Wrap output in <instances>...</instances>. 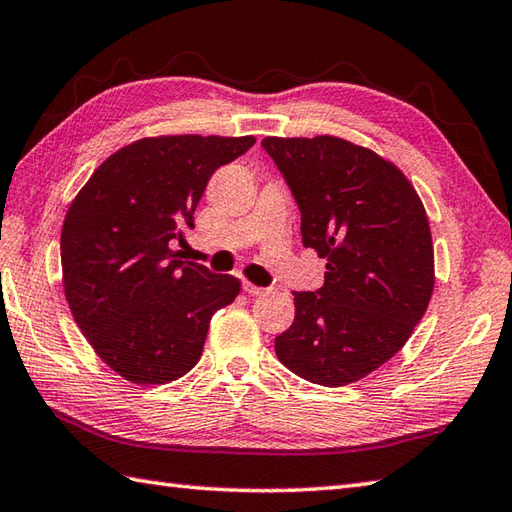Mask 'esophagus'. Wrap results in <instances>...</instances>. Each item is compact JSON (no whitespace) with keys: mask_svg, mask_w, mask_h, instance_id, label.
<instances>
[{"mask_svg":"<svg viewBox=\"0 0 512 512\" xmlns=\"http://www.w3.org/2000/svg\"><path fill=\"white\" fill-rule=\"evenodd\" d=\"M242 288L246 290L248 295H264V293H266L264 286H257V284H250V282H244Z\"/></svg>","mask_w":512,"mask_h":512,"instance_id":"obj_1","label":"esophagus"}]
</instances>
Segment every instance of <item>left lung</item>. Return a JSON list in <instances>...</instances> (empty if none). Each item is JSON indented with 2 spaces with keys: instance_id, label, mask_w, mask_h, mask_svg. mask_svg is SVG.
Masks as SVG:
<instances>
[{
  "instance_id": "obj_1",
  "label": "left lung",
  "mask_w": 512,
  "mask_h": 512,
  "mask_svg": "<svg viewBox=\"0 0 512 512\" xmlns=\"http://www.w3.org/2000/svg\"><path fill=\"white\" fill-rule=\"evenodd\" d=\"M302 213V244L326 257L324 286L295 295L275 353L295 375L346 386L386 364L424 317L435 286L422 199L373 150L319 135L262 142Z\"/></svg>"
}]
</instances>
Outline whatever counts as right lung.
I'll list each match as a JSON object with an SVG mask.
<instances>
[{
	"label": "right lung",
	"mask_w": 512,
	"mask_h": 512,
	"mask_svg": "<svg viewBox=\"0 0 512 512\" xmlns=\"http://www.w3.org/2000/svg\"><path fill=\"white\" fill-rule=\"evenodd\" d=\"M255 137H146L110 155L62 228L66 299L104 364L133 384H166L202 357L208 324L239 279L182 262L210 175Z\"/></svg>",
	"instance_id": "right-lung-1"
}]
</instances>
